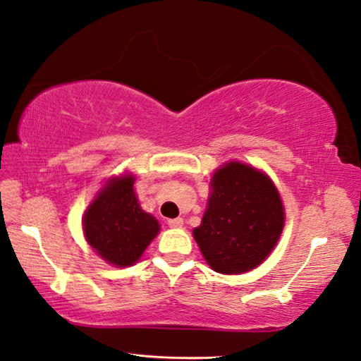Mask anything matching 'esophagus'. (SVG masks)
<instances>
[{
	"mask_svg": "<svg viewBox=\"0 0 361 361\" xmlns=\"http://www.w3.org/2000/svg\"><path fill=\"white\" fill-rule=\"evenodd\" d=\"M168 225L171 226V228H180V226L184 225V220H182L180 217H177V219H169V220H168Z\"/></svg>",
	"mask_w": 361,
	"mask_h": 361,
	"instance_id": "obj_1",
	"label": "esophagus"
}]
</instances>
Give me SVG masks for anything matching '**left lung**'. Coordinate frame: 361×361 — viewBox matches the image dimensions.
<instances>
[{"mask_svg":"<svg viewBox=\"0 0 361 361\" xmlns=\"http://www.w3.org/2000/svg\"><path fill=\"white\" fill-rule=\"evenodd\" d=\"M283 222L273 180L249 164L228 161L212 176L206 212L193 238L214 271L243 274L271 254Z\"/></svg>","mask_w":361,"mask_h":361,"instance_id":"left-lung-1","label":"left lung"}]
</instances>
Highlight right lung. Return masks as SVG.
I'll return each instance as SVG.
<instances>
[{"label": "right lung", "instance_id": "right-lung-1", "mask_svg": "<svg viewBox=\"0 0 361 361\" xmlns=\"http://www.w3.org/2000/svg\"><path fill=\"white\" fill-rule=\"evenodd\" d=\"M133 185L131 174L109 179L82 219L87 243L120 268L136 263L160 231L158 220L141 209Z\"/></svg>", "mask_w": 361, "mask_h": 361}]
</instances>
